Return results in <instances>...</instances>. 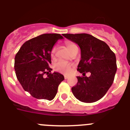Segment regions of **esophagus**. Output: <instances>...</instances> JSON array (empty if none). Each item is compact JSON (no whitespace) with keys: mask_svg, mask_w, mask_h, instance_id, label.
Instances as JSON below:
<instances>
[{"mask_svg":"<svg viewBox=\"0 0 130 130\" xmlns=\"http://www.w3.org/2000/svg\"><path fill=\"white\" fill-rule=\"evenodd\" d=\"M64 77H65V79H68L69 77V76H67V75H64Z\"/></svg>","mask_w":130,"mask_h":130,"instance_id":"1","label":"esophagus"}]
</instances>
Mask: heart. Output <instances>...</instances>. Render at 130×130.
Returning a JSON list of instances; mask_svg holds the SVG:
<instances>
[{
    "label": "heart",
    "mask_w": 130,
    "mask_h": 130,
    "mask_svg": "<svg viewBox=\"0 0 130 130\" xmlns=\"http://www.w3.org/2000/svg\"><path fill=\"white\" fill-rule=\"evenodd\" d=\"M65 44H66L67 47V48L71 53L75 48H77V45L75 43H72V42H67L65 43ZM56 51V47L54 46L53 48H52L51 52V55L52 57L54 56ZM72 65L71 63H69L65 61H62V60L58 61L57 62L55 63L54 65L56 71L63 74H69V72H71V69H72Z\"/></svg>",
    "instance_id": "heart-1"
}]
</instances>
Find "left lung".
Wrapping results in <instances>:
<instances>
[{
    "label": "left lung",
    "mask_w": 130,
    "mask_h": 130,
    "mask_svg": "<svg viewBox=\"0 0 130 130\" xmlns=\"http://www.w3.org/2000/svg\"><path fill=\"white\" fill-rule=\"evenodd\" d=\"M63 36L77 43L81 49V60L77 70L83 77L77 76V83L72 88V94L84 103L99 100L114 80L117 71L114 53L105 42L92 35L82 33L63 34ZM87 72L91 73L90 77L84 76Z\"/></svg>",
    "instance_id": "8db88e82"
}]
</instances>
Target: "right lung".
Listing matches in <instances>:
<instances>
[{"mask_svg": "<svg viewBox=\"0 0 130 130\" xmlns=\"http://www.w3.org/2000/svg\"><path fill=\"white\" fill-rule=\"evenodd\" d=\"M59 34H43L25 42L14 58V71L24 90L36 99L53 100L64 76L51 73V52L56 42L63 39ZM47 75L46 78L43 76Z\"/></svg>", "mask_w": 130, "mask_h": 130, "instance_id": "1", "label": "right lung"}]
</instances>
